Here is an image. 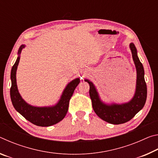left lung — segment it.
<instances>
[{
	"instance_id": "left-lung-1",
	"label": "left lung",
	"mask_w": 158,
	"mask_h": 158,
	"mask_svg": "<svg viewBox=\"0 0 158 158\" xmlns=\"http://www.w3.org/2000/svg\"><path fill=\"white\" fill-rule=\"evenodd\" d=\"M132 58L137 70V84L134 97L130 102L123 104L104 103L100 100L95 86L89 79H85L90 85L89 95L92 101L93 110L95 114L109 123L118 125L130 121L143 107L147 98V86L144 79V69L142 63L137 56L135 44H130Z\"/></svg>"
}]
</instances>
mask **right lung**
I'll return each instance as SVG.
<instances>
[{
    "label": "right lung",
    "mask_w": 158,
    "mask_h": 158,
    "mask_svg": "<svg viewBox=\"0 0 158 158\" xmlns=\"http://www.w3.org/2000/svg\"><path fill=\"white\" fill-rule=\"evenodd\" d=\"M24 44H22L18 51V57L11 70L12 85L10 88V98L15 109L19 113L32 123L41 127H48L55 125L64 118L68 110L69 102L76 87L80 82L79 78L73 80L67 85L58 103L52 106H34L28 105L21 98L19 93L16 79L17 66L20 60V53Z\"/></svg>",
    "instance_id": "obj_1"
}]
</instances>
